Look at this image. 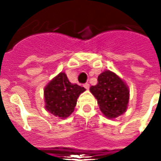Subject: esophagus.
I'll return each instance as SVG.
<instances>
[{
    "mask_svg": "<svg viewBox=\"0 0 161 161\" xmlns=\"http://www.w3.org/2000/svg\"><path fill=\"white\" fill-rule=\"evenodd\" d=\"M84 87L85 88L86 90H89V89H90V84H84Z\"/></svg>",
    "mask_w": 161,
    "mask_h": 161,
    "instance_id": "34e87169",
    "label": "esophagus"
}]
</instances>
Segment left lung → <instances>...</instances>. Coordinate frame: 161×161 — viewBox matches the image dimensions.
Listing matches in <instances>:
<instances>
[{"label":"left lung","instance_id":"obj_1","mask_svg":"<svg viewBox=\"0 0 161 161\" xmlns=\"http://www.w3.org/2000/svg\"><path fill=\"white\" fill-rule=\"evenodd\" d=\"M97 85L90 91L97 100L101 111L108 118H116L128 108L129 91L127 84L114 72L105 70L97 78Z\"/></svg>","mask_w":161,"mask_h":161}]
</instances>
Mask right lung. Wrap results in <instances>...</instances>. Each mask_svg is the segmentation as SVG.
<instances>
[{"label":"right lung","mask_w":161,"mask_h":161,"mask_svg":"<svg viewBox=\"0 0 161 161\" xmlns=\"http://www.w3.org/2000/svg\"><path fill=\"white\" fill-rule=\"evenodd\" d=\"M84 91V87L71 84L66 74L60 72L44 90L46 110L61 119L66 118L74 111L77 98Z\"/></svg>","instance_id":"right-lung-1"}]
</instances>
